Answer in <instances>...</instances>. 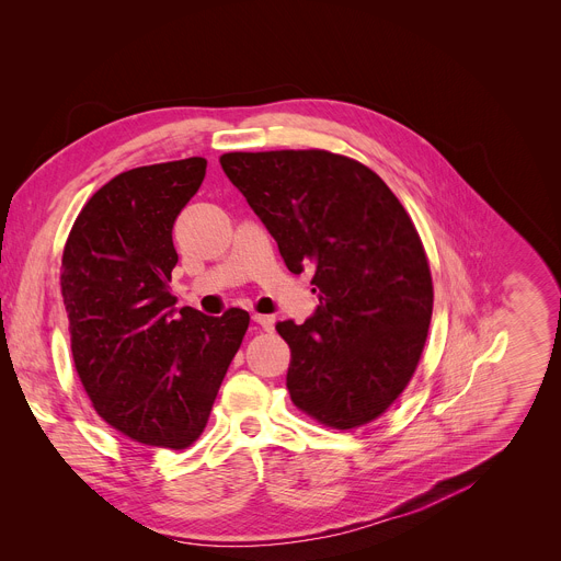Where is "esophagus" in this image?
Here are the masks:
<instances>
[{"label": "esophagus", "instance_id": "obj_1", "mask_svg": "<svg viewBox=\"0 0 561 561\" xmlns=\"http://www.w3.org/2000/svg\"><path fill=\"white\" fill-rule=\"evenodd\" d=\"M252 320L264 331H273L275 329V318L273 316H259V313H254Z\"/></svg>", "mask_w": 561, "mask_h": 561}]
</instances>
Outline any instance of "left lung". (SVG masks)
<instances>
[{"mask_svg": "<svg viewBox=\"0 0 561 561\" xmlns=\"http://www.w3.org/2000/svg\"><path fill=\"white\" fill-rule=\"evenodd\" d=\"M220 167L320 305L279 322L293 403L331 428L377 420L403 392L433 313L424 245L388 184L327 151L226 153Z\"/></svg>", "mask_w": 561, "mask_h": 561, "instance_id": "8db88e82", "label": "left lung"}]
</instances>
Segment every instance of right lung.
I'll return each instance as SVG.
<instances>
[{
    "label": "right lung",
    "instance_id": "right-lung-1",
    "mask_svg": "<svg viewBox=\"0 0 561 561\" xmlns=\"http://www.w3.org/2000/svg\"><path fill=\"white\" fill-rule=\"evenodd\" d=\"M207 160L130 169L88 201L62 252L73 365L96 413L126 437L184 449L198 439L250 316L175 307L173 222Z\"/></svg>",
    "mask_w": 561,
    "mask_h": 561
}]
</instances>
